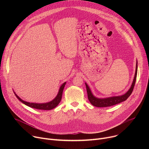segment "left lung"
<instances>
[{
    "instance_id": "8db88e82",
    "label": "left lung",
    "mask_w": 149,
    "mask_h": 149,
    "mask_svg": "<svg viewBox=\"0 0 149 149\" xmlns=\"http://www.w3.org/2000/svg\"><path fill=\"white\" fill-rule=\"evenodd\" d=\"M137 62L136 63V72L134 77V79L133 81V83L132 84V86L125 94L124 95H120V96H116V97H111L105 98H98L94 96L93 93H91V91L88 87L87 83L86 82V86L87 91V95H88V98L91 102L92 105H93L95 107H110V106H112L117 104H119L124 101H125L127 98L129 97V96L132 94L134 85L136 81V77H137Z\"/></svg>"
}]
</instances>
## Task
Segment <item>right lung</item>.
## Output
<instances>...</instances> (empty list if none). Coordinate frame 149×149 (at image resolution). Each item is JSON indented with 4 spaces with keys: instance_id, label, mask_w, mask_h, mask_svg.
<instances>
[{
    "instance_id": "right-lung-1",
    "label": "right lung",
    "mask_w": 149,
    "mask_h": 149,
    "mask_svg": "<svg viewBox=\"0 0 149 149\" xmlns=\"http://www.w3.org/2000/svg\"><path fill=\"white\" fill-rule=\"evenodd\" d=\"M65 84H66V82H64L63 84H62V85L59 88V90L57 95L53 100H52L50 102H46V103H41V104L39 103H39H33V102H29L27 101H25L21 99L20 97H19L15 92H14V93H15L16 97L18 98V100L20 101H21L22 103L25 104L26 105L29 106V107H30L31 108H33V109H38V110H52V109L55 108L56 106L59 104V102L62 99L63 90V88H64Z\"/></svg>"
}]
</instances>
